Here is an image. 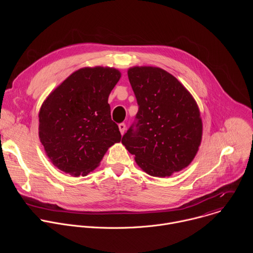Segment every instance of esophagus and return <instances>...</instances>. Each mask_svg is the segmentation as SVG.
Wrapping results in <instances>:
<instances>
[{
  "instance_id": "34e87169",
  "label": "esophagus",
  "mask_w": 253,
  "mask_h": 253,
  "mask_svg": "<svg viewBox=\"0 0 253 253\" xmlns=\"http://www.w3.org/2000/svg\"><path fill=\"white\" fill-rule=\"evenodd\" d=\"M119 130H120L121 135H123V134H124V132H125V130H126V125H125L124 123L119 124Z\"/></svg>"
}]
</instances>
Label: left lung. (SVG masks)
<instances>
[{
	"label": "left lung",
	"mask_w": 253,
	"mask_h": 253,
	"mask_svg": "<svg viewBox=\"0 0 253 253\" xmlns=\"http://www.w3.org/2000/svg\"><path fill=\"white\" fill-rule=\"evenodd\" d=\"M137 99L136 129L122 138L125 148L147 174L168 177L187 167L202 139V120L190 92L167 71L151 66L128 69Z\"/></svg>",
	"instance_id": "left-lung-1"
}]
</instances>
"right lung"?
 Segmentation results:
<instances>
[{
  "label": "right lung",
  "instance_id": "add662e5",
  "mask_svg": "<svg viewBox=\"0 0 253 253\" xmlns=\"http://www.w3.org/2000/svg\"><path fill=\"white\" fill-rule=\"evenodd\" d=\"M120 78L115 68H81L43 102L39 138L58 169L75 177L86 176L99 166L109 147L121 141L108 104Z\"/></svg>",
  "mask_w": 253,
  "mask_h": 253
}]
</instances>
